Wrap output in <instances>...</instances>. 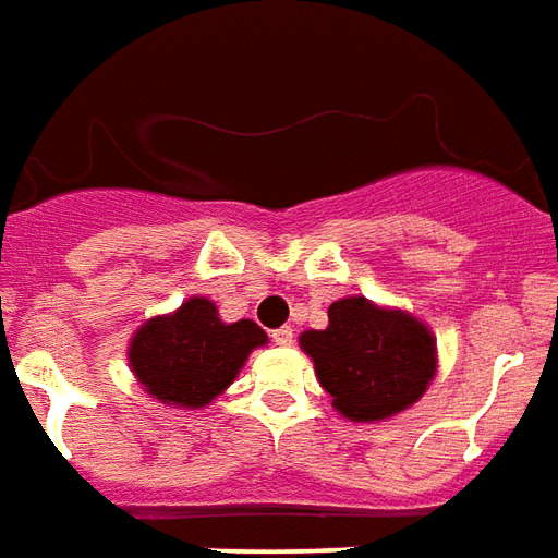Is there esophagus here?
<instances>
[{
    "label": "esophagus",
    "mask_w": 558,
    "mask_h": 558,
    "mask_svg": "<svg viewBox=\"0 0 558 558\" xmlns=\"http://www.w3.org/2000/svg\"><path fill=\"white\" fill-rule=\"evenodd\" d=\"M274 343H279V347H291V343H294V329H291V326H282V329H276Z\"/></svg>",
    "instance_id": "34e87169"
}]
</instances>
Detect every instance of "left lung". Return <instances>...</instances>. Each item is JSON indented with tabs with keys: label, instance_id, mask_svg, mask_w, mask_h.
Masks as SVG:
<instances>
[{
	"label": "left lung",
	"instance_id": "left-lung-1",
	"mask_svg": "<svg viewBox=\"0 0 558 558\" xmlns=\"http://www.w3.org/2000/svg\"><path fill=\"white\" fill-rule=\"evenodd\" d=\"M314 374L343 417L385 421L417 403L433 383L438 355L426 326L400 308L364 296L329 305V326L300 335Z\"/></svg>",
	"mask_w": 558,
	"mask_h": 558
}]
</instances>
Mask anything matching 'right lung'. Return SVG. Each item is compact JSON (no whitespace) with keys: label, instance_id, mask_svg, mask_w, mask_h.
<instances>
[{"label":"right lung","instance_id":"right-lung-1","mask_svg":"<svg viewBox=\"0 0 558 558\" xmlns=\"http://www.w3.org/2000/svg\"><path fill=\"white\" fill-rule=\"evenodd\" d=\"M262 343L267 335L258 324H223L211 300L191 296L173 314L153 317L137 329L129 364L155 400L203 409L234 383L246 355Z\"/></svg>","mask_w":558,"mask_h":558}]
</instances>
